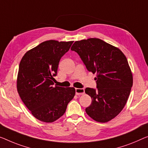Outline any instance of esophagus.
Here are the masks:
<instances>
[{
    "label": "esophagus",
    "mask_w": 148,
    "mask_h": 148,
    "mask_svg": "<svg viewBox=\"0 0 148 148\" xmlns=\"http://www.w3.org/2000/svg\"><path fill=\"white\" fill-rule=\"evenodd\" d=\"M84 94V88H76V94L78 96L83 95Z\"/></svg>",
    "instance_id": "obj_1"
}]
</instances>
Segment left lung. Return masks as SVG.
<instances>
[{"instance_id":"left-lung-1","label":"left lung","mask_w":148,"mask_h":148,"mask_svg":"<svg viewBox=\"0 0 148 148\" xmlns=\"http://www.w3.org/2000/svg\"><path fill=\"white\" fill-rule=\"evenodd\" d=\"M71 50L78 53L88 71L97 74L96 89H85L92 98L86 112L98 122L112 120L125 106L133 85L126 57L119 48L99 38L76 41Z\"/></svg>"}]
</instances>
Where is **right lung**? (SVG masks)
Returning a JSON list of instances; mask_svg holds the SVG:
<instances>
[{
	"label": "right lung",
	"mask_w": 148,
	"mask_h": 148,
	"mask_svg": "<svg viewBox=\"0 0 148 148\" xmlns=\"http://www.w3.org/2000/svg\"><path fill=\"white\" fill-rule=\"evenodd\" d=\"M73 41L43 42L28 50L19 64L17 90L35 118L53 122L64 115L75 95L74 88L54 86L60 59Z\"/></svg>",
	"instance_id": "obj_1"
}]
</instances>
